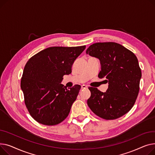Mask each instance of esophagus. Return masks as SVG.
Returning <instances> with one entry per match:
<instances>
[{
    "mask_svg": "<svg viewBox=\"0 0 155 155\" xmlns=\"http://www.w3.org/2000/svg\"><path fill=\"white\" fill-rule=\"evenodd\" d=\"M86 88H87V86H86V85L83 84L81 86V89H86Z\"/></svg>",
    "mask_w": 155,
    "mask_h": 155,
    "instance_id": "1",
    "label": "esophagus"
}]
</instances>
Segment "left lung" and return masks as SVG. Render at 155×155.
I'll return each instance as SVG.
<instances>
[{
  "instance_id": "1",
  "label": "left lung",
  "mask_w": 155,
  "mask_h": 155,
  "mask_svg": "<svg viewBox=\"0 0 155 155\" xmlns=\"http://www.w3.org/2000/svg\"><path fill=\"white\" fill-rule=\"evenodd\" d=\"M86 54L98 58L101 69L100 79L108 82L106 92L89 87L87 105L97 116L106 120H115L129 112L140 91L141 71L137 58L122 45L113 42L94 43Z\"/></svg>"
}]
</instances>
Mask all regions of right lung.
Returning a JSON list of instances; mask_svg holds the SVG:
<instances>
[{
    "label": "right lung",
    "mask_w": 155,
    "mask_h": 155,
    "mask_svg": "<svg viewBox=\"0 0 155 155\" xmlns=\"http://www.w3.org/2000/svg\"><path fill=\"white\" fill-rule=\"evenodd\" d=\"M85 48L50 47L27 62L21 87L25 106L36 121L54 126L68 117L81 86L67 89L61 83L64 76L71 73L72 64Z\"/></svg>",
    "instance_id": "1"
}]
</instances>
